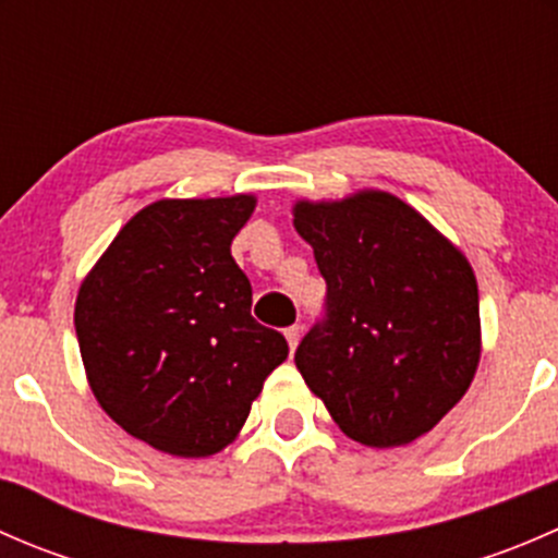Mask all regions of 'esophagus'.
Masks as SVG:
<instances>
[{
  "label": "esophagus",
  "mask_w": 558,
  "mask_h": 558,
  "mask_svg": "<svg viewBox=\"0 0 558 558\" xmlns=\"http://www.w3.org/2000/svg\"><path fill=\"white\" fill-rule=\"evenodd\" d=\"M286 340H289L291 351H296V345H300L302 340V326H289V329H286Z\"/></svg>",
  "instance_id": "34e87169"
}]
</instances>
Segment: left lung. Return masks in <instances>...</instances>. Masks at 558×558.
<instances>
[{"mask_svg": "<svg viewBox=\"0 0 558 558\" xmlns=\"http://www.w3.org/2000/svg\"><path fill=\"white\" fill-rule=\"evenodd\" d=\"M294 227L326 280V315L294 353L305 384L362 446L426 435L481 362L477 280L464 253L386 191L302 199Z\"/></svg>", "mask_w": 558, "mask_h": 558, "instance_id": "1", "label": "left lung"}]
</instances>
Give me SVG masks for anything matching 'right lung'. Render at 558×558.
<instances>
[{
    "mask_svg": "<svg viewBox=\"0 0 558 558\" xmlns=\"http://www.w3.org/2000/svg\"><path fill=\"white\" fill-rule=\"evenodd\" d=\"M253 207L251 194L154 202L77 291L88 386L121 429L156 451H223L289 356L286 337L251 315V280L232 258Z\"/></svg>",
    "mask_w": 558,
    "mask_h": 558,
    "instance_id": "1",
    "label": "right lung"
}]
</instances>
